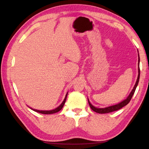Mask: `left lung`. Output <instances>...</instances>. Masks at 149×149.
I'll return each instance as SVG.
<instances>
[{
	"mask_svg": "<svg viewBox=\"0 0 149 149\" xmlns=\"http://www.w3.org/2000/svg\"><path fill=\"white\" fill-rule=\"evenodd\" d=\"M140 56H139V54H138V78H137V80L136 82V83L134 84V86L133 87V89L132 90V91H131V93H129V96L126 98L125 100H123L122 102H120V103L115 104V105H113V106H111L109 107H104V108H98V107H96L93 106L92 104H91L90 102L89 99H88V103H89V105L91 107V109H92L93 111L98 113H100V114H104V113H111V112H113V111H117L120 109L122 108L123 107H124L125 106L127 105V104L130 102L131 99H132V95H133L134 93V91L136 90V88L138 84V82H139V79H140Z\"/></svg>",
	"mask_w": 149,
	"mask_h": 149,
	"instance_id": "obj_1",
	"label": "left lung"
}]
</instances>
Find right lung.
<instances>
[{"instance_id": "obj_1", "label": "right lung", "mask_w": 149, "mask_h": 149, "mask_svg": "<svg viewBox=\"0 0 149 149\" xmlns=\"http://www.w3.org/2000/svg\"><path fill=\"white\" fill-rule=\"evenodd\" d=\"M67 95H68V92H67V93L66 94L65 99H64V100H63L62 103H61V104H60V105H59L58 107H56V108L54 109L49 110V111H46V110H45H45H38V109H34L31 108V107H30V109H33V111H36V112L42 113V114H45V115H49V114L56 113H57V112L59 111L63 108V107L64 106V104H65V102H66V97H67Z\"/></svg>"}]
</instances>
